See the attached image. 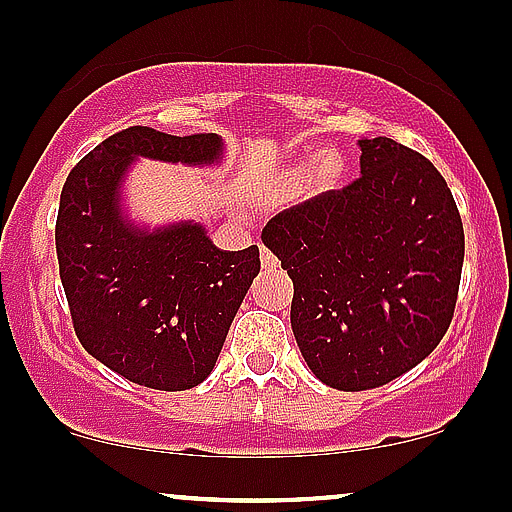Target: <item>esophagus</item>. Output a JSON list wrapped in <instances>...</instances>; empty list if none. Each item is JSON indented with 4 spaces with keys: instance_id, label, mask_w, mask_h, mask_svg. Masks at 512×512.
<instances>
[{
    "instance_id": "esophagus-1",
    "label": "esophagus",
    "mask_w": 512,
    "mask_h": 512,
    "mask_svg": "<svg viewBox=\"0 0 512 512\" xmlns=\"http://www.w3.org/2000/svg\"><path fill=\"white\" fill-rule=\"evenodd\" d=\"M261 263L263 268H268V271H273V268H278V258L271 254V251L266 249V246H261Z\"/></svg>"
}]
</instances>
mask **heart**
Listing matches in <instances>:
<instances>
[{"mask_svg": "<svg viewBox=\"0 0 512 512\" xmlns=\"http://www.w3.org/2000/svg\"><path fill=\"white\" fill-rule=\"evenodd\" d=\"M305 166H312V188L324 190V188H329V185L337 183L339 175H342L344 163H342V156H339L337 151H329V148H327V151L317 153V156L312 158V161L302 163V166L290 168L288 173H285L288 183H293V180L298 178V175L302 173V168H305Z\"/></svg>", "mask_w": 512, "mask_h": 512, "instance_id": "obj_1", "label": "heart"}]
</instances>
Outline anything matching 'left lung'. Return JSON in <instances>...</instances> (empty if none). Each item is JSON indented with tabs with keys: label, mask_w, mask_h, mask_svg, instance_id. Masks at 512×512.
I'll list each match as a JSON object with an SVG mask.
<instances>
[{
	"label": "left lung",
	"mask_w": 512,
	"mask_h": 512,
	"mask_svg": "<svg viewBox=\"0 0 512 512\" xmlns=\"http://www.w3.org/2000/svg\"><path fill=\"white\" fill-rule=\"evenodd\" d=\"M361 175L278 212L263 244L293 278L290 324L310 371L337 390L386 386L452 324L464 224L437 168L378 136Z\"/></svg>",
	"instance_id": "1"
}]
</instances>
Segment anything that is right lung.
Returning <instances> with one entry per match:
<instances>
[{
  "label": "right lung",
  "mask_w": 512,
  "mask_h": 512,
  "mask_svg": "<svg viewBox=\"0 0 512 512\" xmlns=\"http://www.w3.org/2000/svg\"><path fill=\"white\" fill-rule=\"evenodd\" d=\"M136 156L202 166L222 139L129 126L92 148L60 192V280L87 354L139 386L188 390L217 364L261 258L258 246L219 251L200 224L131 227L119 185Z\"/></svg>",
  "instance_id": "add662e5"
}]
</instances>
